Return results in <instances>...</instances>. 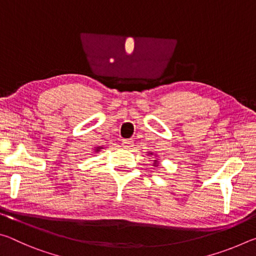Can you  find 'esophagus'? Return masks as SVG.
<instances>
[{"instance_id": "34e87169", "label": "esophagus", "mask_w": 256, "mask_h": 256, "mask_svg": "<svg viewBox=\"0 0 256 256\" xmlns=\"http://www.w3.org/2000/svg\"><path fill=\"white\" fill-rule=\"evenodd\" d=\"M122 146H124L125 149H131L133 146V141L132 140H123Z\"/></svg>"}]
</instances>
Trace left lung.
Returning <instances> with one entry per match:
<instances>
[{
  "label": "left lung",
  "instance_id": "obj_1",
  "mask_svg": "<svg viewBox=\"0 0 256 256\" xmlns=\"http://www.w3.org/2000/svg\"><path fill=\"white\" fill-rule=\"evenodd\" d=\"M156 162H157V160H156Z\"/></svg>",
  "mask_w": 256,
  "mask_h": 256
}]
</instances>
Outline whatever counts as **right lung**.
Segmentation results:
<instances>
[{
    "label": "right lung",
    "mask_w": 256,
    "mask_h": 256,
    "mask_svg": "<svg viewBox=\"0 0 256 256\" xmlns=\"http://www.w3.org/2000/svg\"><path fill=\"white\" fill-rule=\"evenodd\" d=\"M99 149H100V148H97V151H99Z\"/></svg>",
    "instance_id": "1"
}]
</instances>
